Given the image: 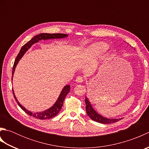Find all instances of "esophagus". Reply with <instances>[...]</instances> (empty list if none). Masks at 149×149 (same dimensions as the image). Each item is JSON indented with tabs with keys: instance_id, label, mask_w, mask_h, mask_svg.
Returning a JSON list of instances; mask_svg holds the SVG:
<instances>
[{
	"instance_id": "1",
	"label": "esophagus",
	"mask_w": 149,
	"mask_h": 149,
	"mask_svg": "<svg viewBox=\"0 0 149 149\" xmlns=\"http://www.w3.org/2000/svg\"><path fill=\"white\" fill-rule=\"evenodd\" d=\"M76 82L77 83H82L83 81V77L82 76H78L76 78Z\"/></svg>"
}]
</instances>
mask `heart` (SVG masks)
Wrapping results in <instances>:
<instances>
[{
	"instance_id": "1",
	"label": "heart",
	"mask_w": 149,
	"mask_h": 149,
	"mask_svg": "<svg viewBox=\"0 0 149 149\" xmlns=\"http://www.w3.org/2000/svg\"><path fill=\"white\" fill-rule=\"evenodd\" d=\"M107 45L104 43H98L91 46L90 52L93 55L104 52L107 49Z\"/></svg>"
}]
</instances>
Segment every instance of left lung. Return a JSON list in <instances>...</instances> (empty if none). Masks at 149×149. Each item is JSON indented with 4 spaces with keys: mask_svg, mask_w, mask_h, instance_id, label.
I'll return each mask as SVG.
<instances>
[{
    "mask_svg": "<svg viewBox=\"0 0 149 149\" xmlns=\"http://www.w3.org/2000/svg\"><path fill=\"white\" fill-rule=\"evenodd\" d=\"M85 103H86V111L87 113V115L89 116L90 118L93 120V121H95L97 122L101 123H104V124H107V123H115L119 121V120H121L122 118H118V119H110V118H107L105 117H103L102 116L100 115L99 114H98L93 109V108L91 106L90 102L89 100L86 97L85 98Z\"/></svg>",
    "mask_w": 149,
    "mask_h": 149,
    "instance_id": "1",
    "label": "left lung"
}]
</instances>
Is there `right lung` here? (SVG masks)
Segmentation results:
<instances>
[{
	"label": "right lung",
	"instance_id": "obj_1",
	"mask_svg": "<svg viewBox=\"0 0 149 149\" xmlns=\"http://www.w3.org/2000/svg\"><path fill=\"white\" fill-rule=\"evenodd\" d=\"M68 35L66 34H61V33H54V34H50V33H41L38 35H36L34 37H33L32 39H31L29 42H27L25 45L22 47L20 52H19L18 54L17 55V58L15 59V61L13 65V67L12 70V76L13 75L14 72H15V69L16 66H17L18 62L19 61L22 57L23 56L27 50L29 49L30 47L32 46L33 44L34 43H36L38 42H39V40H48V39H53V38H65ZM70 89V86L69 85H66L63 88V90L61 91V93H60V95L58 98V100L56 101V103L54 104V105L50 107V108L48 109L47 110L44 111L42 112H37V113H32L29 111L27 110L25 107L22 106L21 104L18 102V101L17 99H16V97L14 94L13 90V93L14 95V98L15 99V100L17 101V104H18V106L21 107V109L24 111L28 115L30 116H33L34 118H36L38 119H41V120H46V119H50L51 118H53V117L56 116L59 113L60 111H61V109L62 108L63 102H64L65 98L66 96L67 95V94L69 93Z\"/></svg>",
	"mask_w": 149,
	"mask_h": 149
}]
</instances>
